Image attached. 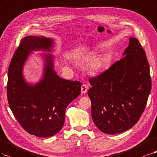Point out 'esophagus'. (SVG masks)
Masks as SVG:
<instances>
[{"label": "esophagus", "instance_id": "1", "mask_svg": "<svg viewBox=\"0 0 157 157\" xmlns=\"http://www.w3.org/2000/svg\"><path fill=\"white\" fill-rule=\"evenodd\" d=\"M87 90H88V87H87V86H86V85H83L82 86V88H81V91H82V94H85V93H86V92H87Z\"/></svg>", "mask_w": 157, "mask_h": 157}]
</instances>
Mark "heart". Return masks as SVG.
<instances>
[{
    "instance_id": "heart-1",
    "label": "heart",
    "mask_w": 157,
    "mask_h": 157,
    "mask_svg": "<svg viewBox=\"0 0 157 157\" xmlns=\"http://www.w3.org/2000/svg\"><path fill=\"white\" fill-rule=\"evenodd\" d=\"M111 62L110 57L105 55L101 54L96 56L89 64L86 68L89 73L92 75H99L104 69L106 68Z\"/></svg>"
}]
</instances>
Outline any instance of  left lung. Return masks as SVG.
Returning a JSON list of instances; mask_svg holds the SVG:
<instances>
[{
  "label": "left lung",
  "instance_id": "obj_1",
  "mask_svg": "<svg viewBox=\"0 0 157 157\" xmlns=\"http://www.w3.org/2000/svg\"><path fill=\"white\" fill-rule=\"evenodd\" d=\"M129 39L123 57L89 79L92 118L98 128L108 135L124 132L137 123L151 89L145 51L136 38Z\"/></svg>",
  "mask_w": 157,
  "mask_h": 157
}]
</instances>
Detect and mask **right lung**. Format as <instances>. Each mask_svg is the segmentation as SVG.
<instances>
[{
    "instance_id": "obj_1",
    "label": "right lung",
    "mask_w": 157,
    "mask_h": 157,
    "mask_svg": "<svg viewBox=\"0 0 157 157\" xmlns=\"http://www.w3.org/2000/svg\"><path fill=\"white\" fill-rule=\"evenodd\" d=\"M54 40L43 36L23 38L8 68L7 96L10 107L22 128L37 137H50L63 126L68 104L81 93L82 83L61 78L54 71V57L42 54L43 72L36 83L27 82L23 68L34 51H53Z\"/></svg>"
}]
</instances>
